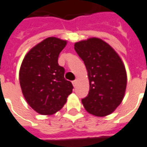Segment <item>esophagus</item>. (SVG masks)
<instances>
[{
	"mask_svg": "<svg viewBox=\"0 0 147 147\" xmlns=\"http://www.w3.org/2000/svg\"><path fill=\"white\" fill-rule=\"evenodd\" d=\"M72 84H73V86L76 88V84H77V80H74L72 81Z\"/></svg>",
	"mask_w": 147,
	"mask_h": 147,
	"instance_id": "esophagus-1",
	"label": "esophagus"
}]
</instances>
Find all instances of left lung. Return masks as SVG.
<instances>
[{
  "instance_id": "1",
  "label": "left lung",
  "mask_w": 147,
  "mask_h": 147,
  "mask_svg": "<svg viewBox=\"0 0 147 147\" xmlns=\"http://www.w3.org/2000/svg\"><path fill=\"white\" fill-rule=\"evenodd\" d=\"M75 50L88 71L90 90L82 99L88 113L107 116L123 99L127 88V72L122 59L107 43L92 37L75 44Z\"/></svg>"
}]
</instances>
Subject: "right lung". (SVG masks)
Wrapping results in <instances>:
<instances>
[{"mask_svg": "<svg viewBox=\"0 0 147 147\" xmlns=\"http://www.w3.org/2000/svg\"><path fill=\"white\" fill-rule=\"evenodd\" d=\"M67 41L48 37L34 46L24 56L19 72L24 97L36 112L50 115L66 103L73 86L64 79V68L58 57Z\"/></svg>", "mask_w": 147, "mask_h": 147, "instance_id": "right-lung-1", "label": "right lung"}]
</instances>
